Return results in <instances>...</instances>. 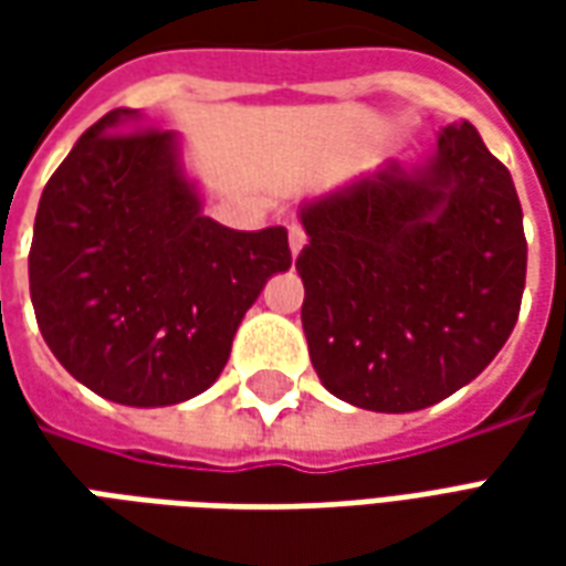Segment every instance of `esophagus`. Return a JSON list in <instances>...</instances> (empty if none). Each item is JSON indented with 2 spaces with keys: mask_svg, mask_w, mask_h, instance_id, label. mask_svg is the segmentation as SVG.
<instances>
[{
  "mask_svg": "<svg viewBox=\"0 0 566 566\" xmlns=\"http://www.w3.org/2000/svg\"><path fill=\"white\" fill-rule=\"evenodd\" d=\"M287 245H291V254H294V258L303 251V245H306V233H303V227H296V223L287 227Z\"/></svg>",
  "mask_w": 566,
  "mask_h": 566,
  "instance_id": "obj_1",
  "label": "esophagus"
}]
</instances>
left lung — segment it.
Listing matches in <instances>:
<instances>
[{
    "label": "left lung",
    "instance_id": "8db88e82",
    "mask_svg": "<svg viewBox=\"0 0 566 566\" xmlns=\"http://www.w3.org/2000/svg\"><path fill=\"white\" fill-rule=\"evenodd\" d=\"M303 333L321 385L369 412H418L497 357L527 272L522 202L473 124L418 166L381 163L300 206Z\"/></svg>",
    "mask_w": 566,
    "mask_h": 566
}]
</instances>
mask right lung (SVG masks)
Segmentation results:
<instances>
[{
	"label": "right lung",
	"instance_id": "add662e5",
	"mask_svg": "<svg viewBox=\"0 0 566 566\" xmlns=\"http://www.w3.org/2000/svg\"><path fill=\"white\" fill-rule=\"evenodd\" d=\"M287 270V230L211 221L181 133L148 127L136 108L75 142L35 211L39 331L69 376L120 406L211 388L263 284Z\"/></svg>",
	"mask_w": 566,
	"mask_h": 566
}]
</instances>
